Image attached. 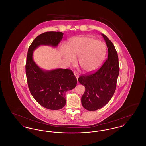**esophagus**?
Segmentation results:
<instances>
[{
    "label": "esophagus",
    "mask_w": 146,
    "mask_h": 146,
    "mask_svg": "<svg viewBox=\"0 0 146 146\" xmlns=\"http://www.w3.org/2000/svg\"><path fill=\"white\" fill-rule=\"evenodd\" d=\"M73 73H74V76L76 77V79H78V77H79V74H78V73L77 72V71H76V70H74Z\"/></svg>",
    "instance_id": "esophagus-1"
}]
</instances>
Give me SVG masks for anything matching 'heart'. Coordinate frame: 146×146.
Returning <instances> with one entry per match:
<instances>
[{"label": "heart", "mask_w": 146, "mask_h": 146, "mask_svg": "<svg viewBox=\"0 0 146 146\" xmlns=\"http://www.w3.org/2000/svg\"><path fill=\"white\" fill-rule=\"evenodd\" d=\"M106 53V46L103 42L87 36H76L70 39L67 47L61 46L63 57L68 63L76 62L79 58V64L85 72L98 68L102 62Z\"/></svg>", "instance_id": "1"}]
</instances>
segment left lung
Wrapping results in <instances>:
<instances>
[{
    "label": "left lung",
    "mask_w": 146,
    "mask_h": 146,
    "mask_svg": "<svg viewBox=\"0 0 146 146\" xmlns=\"http://www.w3.org/2000/svg\"><path fill=\"white\" fill-rule=\"evenodd\" d=\"M106 43L108 58L95 72L82 74L78 81L85 86L82 96V104L88 111H96L103 107L113 97L117 87L119 73V64L116 49L112 42L102 34Z\"/></svg>",
    "instance_id": "obj_1"
}]
</instances>
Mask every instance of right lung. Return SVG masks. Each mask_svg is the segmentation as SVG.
I'll use <instances>...</instances> for the list:
<instances>
[{"mask_svg":"<svg viewBox=\"0 0 146 146\" xmlns=\"http://www.w3.org/2000/svg\"><path fill=\"white\" fill-rule=\"evenodd\" d=\"M63 35L60 32H46L38 35L29 46L27 55L26 74L29 90L39 104L51 110H58L65 106L66 92L76 87V77L70 69L43 70L33 61V51L40 45L56 46Z\"/></svg>","mask_w":146,"mask_h":146,"instance_id":"obj_1","label":"right lung"}]
</instances>
